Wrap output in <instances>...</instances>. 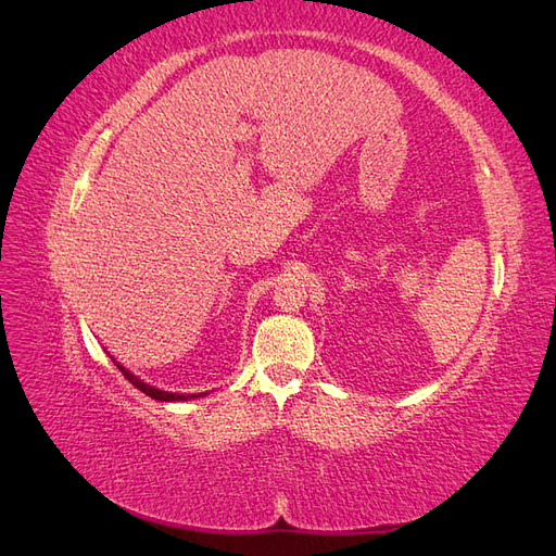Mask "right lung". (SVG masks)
Returning a JSON list of instances; mask_svg holds the SVG:
<instances>
[{"instance_id": "right-lung-1", "label": "right lung", "mask_w": 556, "mask_h": 556, "mask_svg": "<svg viewBox=\"0 0 556 556\" xmlns=\"http://www.w3.org/2000/svg\"><path fill=\"white\" fill-rule=\"evenodd\" d=\"M117 368H121V374L137 387V390H141L143 394H148V396H153V399H157V401H188V399H194V396H201V394H172V392H162V390H155V387H150V384H146L143 380H139L137 376H131L127 368H123L121 364H117Z\"/></svg>"}]
</instances>
